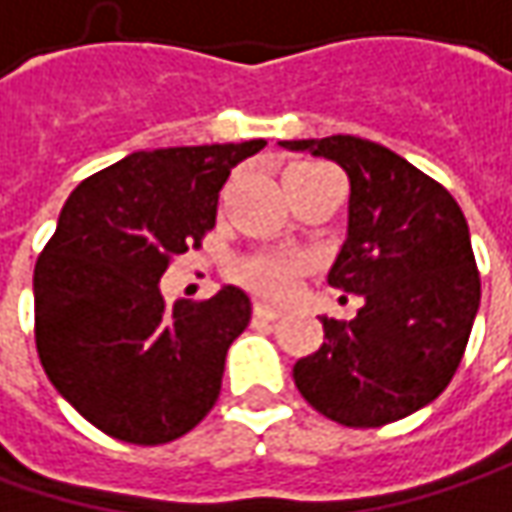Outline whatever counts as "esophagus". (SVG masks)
Masks as SVG:
<instances>
[{"instance_id":"obj_1","label":"esophagus","mask_w":512,"mask_h":512,"mask_svg":"<svg viewBox=\"0 0 512 512\" xmlns=\"http://www.w3.org/2000/svg\"><path fill=\"white\" fill-rule=\"evenodd\" d=\"M282 317V311L279 308H270L265 302H256V308H253V320L256 322H273Z\"/></svg>"}]
</instances>
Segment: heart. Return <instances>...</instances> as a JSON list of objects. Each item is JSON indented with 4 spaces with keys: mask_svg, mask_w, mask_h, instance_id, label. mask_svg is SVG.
Returning <instances> with one entry per match:
<instances>
[{
    "mask_svg": "<svg viewBox=\"0 0 512 512\" xmlns=\"http://www.w3.org/2000/svg\"><path fill=\"white\" fill-rule=\"evenodd\" d=\"M294 169H325L317 164H296ZM291 169V172H294ZM239 279L247 288L259 291V294L273 296V299H285L296 291V282L302 276V259L285 256V253H256L250 259H244L236 268Z\"/></svg>",
    "mask_w": 512,
    "mask_h": 512,
    "instance_id": "1",
    "label": "heart"
}]
</instances>
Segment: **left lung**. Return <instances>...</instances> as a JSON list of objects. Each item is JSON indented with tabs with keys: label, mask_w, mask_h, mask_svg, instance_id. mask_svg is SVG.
Instances as JSON below:
<instances>
[{
	"label": "left lung",
	"mask_w": 512,
	"mask_h": 512,
	"mask_svg": "<svg viewBox=\"0 0 512 512\" xmlns=\"http://www.w3.org/2000/svg\"><path fill=\"white\" fill-rule=\"evenodd\" d=\"M348 175V236L328 285L363 296L348 322L320 317L325 340L296 360L294 383L325 418L383 426L449 386L481 302L470 227L438 181L354 135L279 141Z\"/></svg>",
	"instance_id": "obj_1"
}]
</instances>
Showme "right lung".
<instances>
[{
  "instance_id": "add662e5",
  "label": "right lung",
  "mask_w": 512,
  "mask_h": 512,
  "mask_svg": "<svg viewBox=\"0 0 512 512\" xmlns=\"http://www.w3.org/2000/svg\"><path fill=\"white\" fill-rule=\"evenodd\" d=\"M262 138L132 152L68 195L34 268L37 351L54 389L100 432L155 447L187 435L221 392L250 299L161 294L169 259L216 227L218 192Z\"/></svg>"
}]
</instances>
